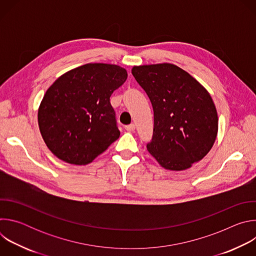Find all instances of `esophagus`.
<instances>
[{"mask_svg":"<svg viewBox=\"0 0 256 256\" xmlns=\"http://www.w3.org/2000/svg\"><path fill=\"white\" fill-rule=\"evenodd\" d=\"M134 128H136V126H134V124H128V126H126V130L128 132H134Z\"/></svg>","mask_w":256,"mask_h":256,"instance_id":"obj_1","label":"esophagus"}]
</instances>
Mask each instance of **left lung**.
Listing matches in <instances>:
<instances>
[{
	"mask_svg": "<svg viewBox=\"0 0 256 256\" xmlns=\"http://www.w3.org/2000/svg\"><path fill=\"white\" fill-rule=\"evenodd\" d=\"M132 74L153 106L149 153L162 167L175 171L202 160L218 134V114L208 92L172 64L134 66Z\"/></svg>",
	"mask_w": 256,
	"mask_h": 256,
	"instance_id": "left-lung-1",
	"label": "left lung"
}]
</instances>
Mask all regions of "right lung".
I'll list each match as a JSON object with an SVG mask.
<instances>
[{"instance_id":"add662e5","label":"right lung","mask_w":256,"mask_h":256,"mask_svg":"<svg viewBox=\"0 0 256 256\" xmlns=\"http://www.w3.org/2000/svg\"><path fill=\"white\" fill-rule=\"evenodd\" d=\"M116 64H87L60 76L38 109L48 148L60 160L86 165L120 138L110 96L126 80Z\"/></svg>"}]
</instances>
